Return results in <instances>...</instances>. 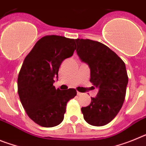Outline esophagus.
<instances>
[{
  "instance_id": "esophagus-1",
  "label": "esophagus",
  "mask_w": 146,
  "mask_h": 146,
  "mask_svg": "<svg viewBox=\"0 0 146 146\" xmlns=\"http://www.w3.org/2000/svg\"><path fill=\"white\" fill-rule=\"evenodd\" d=\"M77 96H82V93H80V92H77Z\"/></svg>"
}]
</instances>
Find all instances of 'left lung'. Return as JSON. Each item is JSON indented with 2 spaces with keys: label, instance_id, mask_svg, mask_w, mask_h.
<instances>
[{
  "label": "left lung",
  "instance_id": "obj_1",
  "mask_svg": "<svg viewBox=\"0 0 146 146\" xmlns=\"http://www.w3.org/2000/svg\"><path fill=\"white\" fill-rule=\"evenodd\" d=\"M77 53L91 69L90 82L99 92L88 106L81 108L85 121L102 126L116 116L126 96L128 75L124 62L106 45L90 39H75Z\"/></svg>",
  "mask_w": 146,
  "mask_h": 146
}]
</instances>
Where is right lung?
Returning a JSON list of instances; mask_svg holds the SVG:
<instances>
[{
  "label": "right lung",
  "instance_id": "right-lung-1",
  "mask_svg": "<svg viewBox=\"0 0 146 146\" xmlns=\"http://www.w3.org/2000/svg\"><path fill=\"white\" fill-rule=\"evenodd\" d=\"M75 40L50 35L40 38L23 61L17 79L18 94L27 115L43 127L61 123L67 102L77 95L74 88L55 89L62 61L71 57Z\"/></svg>",
  "mask_w": 146,
  "mask_h": 146
}]
</instances>
